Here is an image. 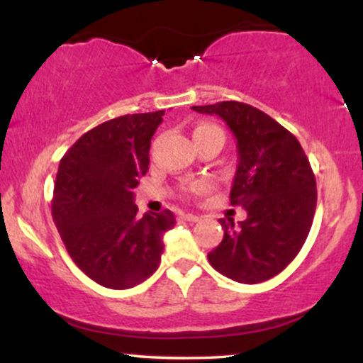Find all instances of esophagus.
Masks as SVG:
<instances>
[{
	"label": "esophagus",
	"mask_w": 363,
	"mask_h": 363,
	"mask_svg": "<svg viewBox=\"0 0 363 363\" xmlns=\"http://www.w3.org/2000/svg\"><path fill=\"white\" fill-rule=\"evenodd\" d=\"M182 218H184L186 222H199V216L194 213H184L182 215Z\"/></svg>",
	"instance_id": "1"
}]
</instances>
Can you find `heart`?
<instances>
[{
	"label": "heart",
	"instance_id": "heart-1",
	"mask_svg": "<svg viewBox=\"0 0 363 363\" xmlns=\"http://www.w3.org/2000/svg\"><path fill=\"white\" fill-rule=\"evenodd\" d=\"M198 133H222L220 131L218 128L216 126H213V124H201V126H198L194 129V135H198ZM223 135V133H222ZM208 182L206 181H203V179H199V181H194V182H191L189 186H187V193H191V194H201V193H205V191L208 189Z\"/></svg>",
	"mask_w": 363,
	"mask_h": 363
}]
</instances>
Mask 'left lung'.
Returning a JSON list of instances; mask_svg holds the SVG:
<instances>
[{
    "instance_id": "left-lung-1",
    "label": "left lung",
    "mask_w": 363,
    "mask_h": 363,
    "mask_svg": "<svg viewBox=\"0 0 363 363\" xmlns=\"http://www.w3.org/2000/svg\"><path fill=\"white\" fill-rule=\"evenodd\" d=\"M218 116L237 140L232 205L247 211L244 222L220 220L223 240L208 254L218 273L239 283H261L294 261L309 235L318 191L309 158L294 135L268 114L228 101L194 106Z\"/></svg>"
}]
</instances>
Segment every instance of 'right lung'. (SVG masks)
Returning a JSON list of instances; mask_svg holds the SVG:
<instances>
[{"instance_id": "right-lung-1", "label": "right lung", "mask_w": 363, "mask_h": 363, "mask_svg": "<svg viewBox=\"0 0 363 363\" xmlns=\"http://www.w3.org/2000/svg\"><path fill=\"white\" fill-rule=\"evenodd\" d=\"M165 111L121 116L90 129L61 158L52 218L74 264L107 289L124 290L155 273L170 210L136 216L133 189L150 164Z\"/></svg>"}]
</instances>
